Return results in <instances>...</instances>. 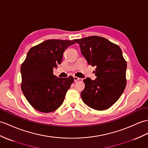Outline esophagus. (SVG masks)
<instances>
[{
    "mask_svg": "<svg viewBox=\"0 0 148 148\" xmlns=\"http://www.w3.org/2000/svg\"><path fill=\"white\" fill-rule=\"evenodd\" d=\"M73 79H74V81L75 82H77V81L80 80V78H78V77H77L75 76V77H73Z\"/></svg>",
    "mask_w": 148,
    "mask_h": 148,
    "instance_id": "obj_1",
    "label": "esophagus"
}]
</instances>
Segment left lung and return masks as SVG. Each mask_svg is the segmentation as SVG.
Here are the masks:
<instances>
[{
	"instance_id": "8db88e82",
	"label": "left lung",
	"mask_w": 148,
	"mask_h": 148,
	"mask_svg": "<svg viewBox=\"0 0 148 148\" xmlns=\"http://www.w3.org/2000/svg\"><path fill=\"white\" fill-rule=\"evenodd\" d=\"M73 41L80 45L88 64L96 66L95 80H84L82 100L95 110L109 109L120 98L126 86L127 63L121 49L108 39L97 36Z\"/></svg>"
}]
</instances>
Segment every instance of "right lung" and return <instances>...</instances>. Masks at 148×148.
<instances>
[{"label": "right lung", "mask_w": 148, "mask_h": 148, "mask_svg": "<svg viewBox=\"0 0 148 148\" xmlns=\"http://www.w3.org/2000/svg\"><path fill=\"white\" fill-rule=\"evenodd\" d=\"M74 41L48 39L29 49L21 64V90L36 110L51 112L62 106L73 77L58 78L53 68L62 63L63 53Z\"/></svg>", "instance_id": "right-lung-1"}]
</instances>
